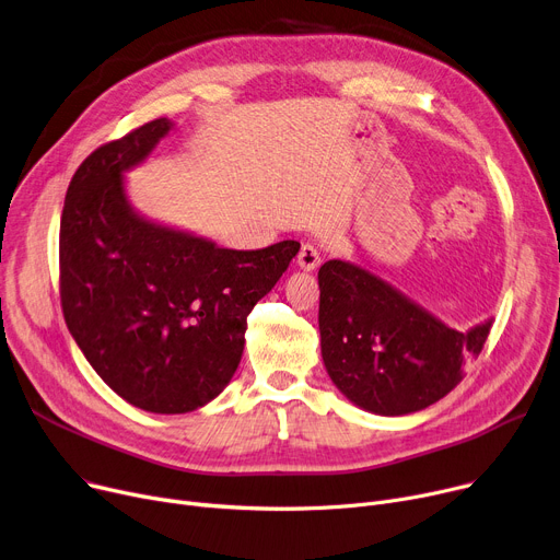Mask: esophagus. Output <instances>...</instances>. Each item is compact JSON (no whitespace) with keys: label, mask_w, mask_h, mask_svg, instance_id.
I'll use <instances>...</instances> for the list:
<instances>
[{"label":"esophagus","mask_w":560,"mask_h":560,"mask_svg":"<svg viewBox=\"0 0 560 560\" xmlns=\"http://www.w3.org/2000/svg\"><path fill=\"white\" fill-rule=\"evenodd\" d=\"M296 264H300V268L302 270H315L319 264H322V256H319V249L315 247V245H311V243H306V245H302V249H300V256H296Z\"/></svg>","instance_id":"obj_1"}]
</instances>
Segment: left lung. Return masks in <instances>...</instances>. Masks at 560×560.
<instances>
[{"label":"left lung","instance_id":"obj_1","mask_svg":"<svg viewBox=\"0 0 560 560\" xmlns=\"http://www.w3.org/2000/svg\"><path fill=\"white\" fill-rule=\"evenodd\" d=\"M319 332L328 376L374 415L419 412L451 394L477 358L493 322L468 332L430 313L345 260L319 268Z\"/></svg>","mask_w":560,"mask_h":560}]
</instances>
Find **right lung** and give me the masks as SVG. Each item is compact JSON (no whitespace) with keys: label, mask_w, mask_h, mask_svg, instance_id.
Masks as SVG:
<instances>
[{"label":"right lung","mask_w":560,"mask_h":560,"mask_svg":"<svg viewBox=\"0 0 560 560\" xmlns=\"http://www.w3.org/2000/svg\"><path fill=\"white\" fill-rule=\"evenodd\" d=\"M171 130L148 121L90 153L60 218L65 324L103 383L155 415L194 412L232 381L247 315L300 252L296 241L222 249L139 218L121 173Z\"/></svg>","instance_id":"1"}]
</instances>
